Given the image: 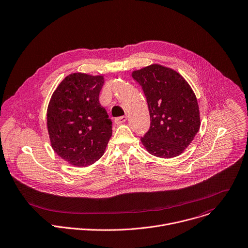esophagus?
Here are the masks:
<instances>
[{
  "instance_id": "1",
  "label": "esophagus",
  "mask_w": 248,
  "mask_h": 248,
  "mask_svg": "<svg viewBox=\"0 0 248 248\" xmlns=\"http://www.w3.org/2000/svg\"><path fill=\"white\" fill-rule=\"evenodd\" d=\"M125 121H126V117H125V116H123V117H118V118H116L115 123H116L117 124H124Z\"/></svg>"
}]
</instances>
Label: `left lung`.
<instances>
[{
	"label": "left lung",
	"mask_w": 248,
	"mask_h": 248,
	"mask_svg": "<svg viewBox=\"0 0 248 248\" xmlns=\"http://www.w3.org/2000/svg\"><path fill=\"white\" fill-rule=\"evenodd\" d=\"M147 99L151 124L141 137L146 150L157 157H174L184 152L201 126L197 97L176 71L152 64L133 71Z\"/></svg>",
	"instance_id": "left-lung-1"
}]
</instances>
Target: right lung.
Returning a JSON list of instances; mask_svg holds the SVG:
<instances>
[{"instance_id": "add662e5", "label": "right lung", "mask_w": 248, "mask_h": 248, "mask_svg": "<svg viewBox=\"0 0 248 248\" xmlns=\"http://www.w3.org/2000/svg\"><path fill=\"white\" fill-rule=\"evenodd\" d=\"M103 84V76L73 73L51 95L46 114L50 144L72 166L94 163L112 136V121L99 103Z\"/></svg>"}]
</instances>
